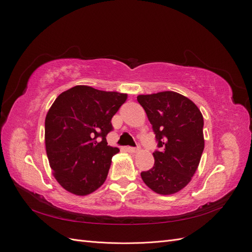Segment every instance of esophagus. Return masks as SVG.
Segmentation results:
<instances>
[{"instance_id":"34e87169","label":"esophagus","mask_w":252,"mask_h":252,"mask_svg":"<svg viewBox=\"0 0 252 252\" xmlns=\"http://www.w3.org/2000/svg\"><path fill=\"white\" fill-rule=\"evenodd\" d=\"M127 151L130 152V154H138L140 151V148H133V147H127Z\"/></svg>"}]
</instances>
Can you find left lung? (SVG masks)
Segmentation results:
<instances>
[{
  "label": "left lung",
  "mask_w": 252,
  "mask_h": 252,
  "mask_svg": "<svg viewBox=\"0 0 252 252\" xmlns=\"http://www.w3.org/2000/svg\"><path fill=\"white\" fill-rule=\"evenodd\" d=\"M154 128L158 146L155 166L141 173L152 191L169 195L179 192L191 181L205 146L204 119L197 106L174 91L138 95Z\"/></svg>",
  "instance_id": "1"
}]
</instances>
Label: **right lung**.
Instances as JSON below:
<instances>
[{
  "mask_svg": "<svg viewBox=\"0 0 252 252\" xmlns=\"http://www.w3.org/2000/svg\"><path fill=\"white\" fill-rule=\"evenodd\" d=\"M126 94L78 85L61 94L45 119V146L52 174L75 195H87L107 178L111 158L120 151L107 145L111 119Z\"/></svg>",
  "mask_w": 252,
  "mask_h": 252,
  "instance_id": "right-lung-1",
  "label": "right lung"
}]
</instances>
